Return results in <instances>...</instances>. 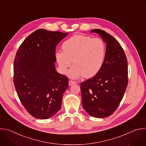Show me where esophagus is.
I'll return each mask as SVG.
<instances>
[{
  "label": "esophagus",
  "mask_w": 146,
  "mask_h": 146,
  "mask_svg": "<svg viewBox=\"0 0 146 146\" xmlns=\"http://www.w3.org/2000/svg\"><path fill=\"white\" fill-rule=\"evenodd\" d=\"M76 81H72V80H70L69 81V86H72L73 84H76Z\"/></svg>",
  "instance_id": "obj_1"
}]
</instances>
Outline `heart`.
Instances as JSON below:
<instances>
[{
  "mask_svg": "<svg viewBox=\"0 0 146 146\" xmlns=\"http://www.w3.org/2000/svg\"><path fill=\"white\" fill-rule=\"evenodd\" d=\"M62 49L63 51L55 52L56 60L61 72L65 74L72 62L74 65L68 73L70 77L83 76L90 78L101 69L106 48L105 43L100 38L75 35L64 41Z\"/></svg>",
  "mask_w": 146,
  "mask_h": 146,
  "instance_id": "obj_1",
  "label": "heart"
}]
</instances>
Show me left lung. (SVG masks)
I'll return each mask as SVG.
<instances>
[{"label":"left lung","instance_id":"left-lung-1","mask_svg":"<svg viewBox=\"0 0 146 146\" xmlns=\"http://www.w3.org/2000/svg\"><path fill=\"white\" fill-rule=\"evenodd\" d=\"M106 43V55L100 71L81 83L82 104L91 116L105 118L117 109L128 86V62L118 41L109 33L95 29Z\"/></svg>","mask_w":146,"mask_h":146}]
</instances>
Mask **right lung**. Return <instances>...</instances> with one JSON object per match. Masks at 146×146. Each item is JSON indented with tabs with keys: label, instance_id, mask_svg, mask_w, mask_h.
I'll use <instances>...</instances> for the list:
<instances>
[{
	"label": "right lung",
	"instance_id": "obj_1",
	"mask_svg": "<svg viewBox=\"0 0 146 146\" xmlns=\"http://www.w3.org/2000/svg\"><path fill=\"white\" fill-rule=\"evenodd\" d=\"M68 35L39 29L21 44L14 61V84L27 111L46 119L60 110L68 78L55 70V49Z\"/></svg>",
	"mask_w": 146,
	"mask_h": 146
}]
</instances>
